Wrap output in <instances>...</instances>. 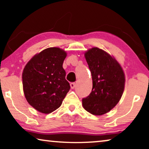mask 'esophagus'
<instances>
[{
    "label": "esophagus",
    "mask_w": 149,
    "mask_h": 149,
    "mask_svg": "<svg viewBox=\"0 0 149 149\" xmlns=\"http://www.w3.org/2000/svg\"><path fill=\"white\" fill-rule=\"evenodd\" d=\"M75 87H76V83H70L71 89H74Z\"/></svg>",
    "instance_id": "1"
}]
</instances>
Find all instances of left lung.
I'll use <instances>...</instances> for the list:
<instances>
[{
	"label": "left lung",
	"mask_w": 149,
	"mask_h": 149,
	"mask_svg": "<svg viewBox=\"0 0 149 149\" xmlns=\"http://www.w3.org/2000/svg\"><path fill=\"white\" fill-rule=\"evenodd\" d=\"M93 81L91 92L82 99L83 107L94 115L113 109L121 99L125 87L123 69L115 58L97 47L85 54Z\"/></svg>",
	"instance_id": "1"
}]
</instances>
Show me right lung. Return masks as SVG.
Wrapping results in <instances>:
<instances>
[{
  "label": "right lung",
  "mask_w": 149,
  "mask_h": 149,
  "mask_svg": "<svg viewBox=\"0 0 149 149\" xmlns=\"http://www.w3.org/2000/svg\"><path fill=\"white\" fill-rule=\"evenodd\" d=\"M66 57V53L60 48H47L34 56L24 69L22 83L26 100L40 113L56 111L70 90L62 67Z\"/></svg>",
  "instance_id": "1"
}]
</instances>
